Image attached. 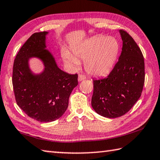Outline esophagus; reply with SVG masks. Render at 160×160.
I'll return each mask as SVG.
<instances>
[{"instance_id":"34e87169","label":"esophagus","mask_w":160,"mask_h":160,"mask_svg":"<svg viewBox=\"0 0 160 160\" xmlns=\"http://www.w3.org/2000/svg\"><path fill=\"white\" fill-rule=\"evenodd\" d=\"M86 76H84V75H82V74H79L78 75V81H82L86 79Z\"/></svg>"}]
</instances>
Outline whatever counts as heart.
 <instances>
[{
    "instance_id": "heart-1",
    "label": "heart",
    "mask_w": 160,
    "mask_h": 160,
    "mask_svg": "<svg viewBox=\"0 0 160 160\" xmlns=\"http://www.w3.org/2000/svg\"><path fill=\"white\" fill-rule=\"evenodd\" d=\"M120 45L113 37L96 36L72 47L73 55L62 49L64 60L73 68L78 67L80 60H85L84 67L91 75L102 76L110 73L116 62Z\"/></svg>"
}]
</instances>
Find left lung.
I'll return each mask as SVG.
<instances>
[{"label": "left lung", "instance_id": "1", "mask_svg": "<svg viewBox=\"0 0 160 160\" xmlns=\"http://www.w3.org/2000/svg\"><path fill=\"white\" fill-rule=\"evenodd\" d=\"M120 56L108 76L93 80L91 106L97 113L108 118L127 113L140 98L145 80L144 60L133 38L120 29Z\"/></svg>", "mask_w": 160, "mask_h": 160}]
</instances>
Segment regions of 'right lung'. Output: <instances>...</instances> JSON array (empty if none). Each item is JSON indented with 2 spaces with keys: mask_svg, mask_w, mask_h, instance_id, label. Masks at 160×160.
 <instances>
[{
  "mask_svg": "<svg viewBox=\"0 0 160 160\" xmlns=\"http://www.w3.org/2000/svg\"><path fill=\"white\" fill-rule=\"evenodd\" d=\"M47 32L32 34L20 49L13 66L12 84L17 104L29 117L40 122H53L66 111L69 98L78 85V74L59 69L46 49ZM42 61L45 69L33 74L28 67L31 57Z\"/></svg>",
  "mask_w": 160,
  "mask_h": 160,
  "instance_id": "obj_1",
  "label": "right lung"
}]
</instances>
